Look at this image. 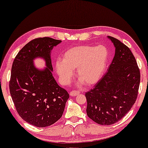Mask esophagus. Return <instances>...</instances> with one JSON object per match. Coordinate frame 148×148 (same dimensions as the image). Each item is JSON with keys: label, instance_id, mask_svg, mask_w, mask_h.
<instances>
[{"label": "esophagus", "instance_id": "obj_1", "mask_svg": "<svg viewBox=\"0 0 148 148\" xmlns=\"http://www.w3.org/2000/svg\"><path fill=\"white\" fill-rule=\"evenodd\" d=\"M79 94V92H78L77 90H72L71 92H70V96H75L77 95H78Z\"/></svg>", "mask_w": 148, "mask_h": 148}]
</instances>
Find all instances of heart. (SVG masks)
<instances>
[{
	"mask_svg": "<svg viewBox=\"0 0 148 148\" xmlns=\"http://www.w3.org/2000/svg\"><path fill=\"white\" fill-rule=\"evenodd\" d=\"M108 48L103 45L79 46L70 48L56 62V68L64 83H67L77 69V78L84 85L92 86L100 81L109 59Z\"/></svg>",
	"mask_w": 148,
	"mask_h": 148,
	"instance_id": "obj_1",
	"label": "heart"
}]
</instances>
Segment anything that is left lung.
Listing matches in <instances>:
<instances>
[{
  "label": "left lung",
  "mask_w": 148,
  "mask_h": 148,
  "mask_svg": "<svg viewBox=\"0 0 148 148\" xmlns=\"http://www.w3.org/2000/svg\"><path fill=\"white\" fill-rule=\"evenodd\" d=\"M115 47V56L107 72L85 94L86 113L98 124L110 125L121 119L136 100L140 73L129 48L108 37Z\"/></svg>",
  "instance_id": "obj_1"
}]
</instances>
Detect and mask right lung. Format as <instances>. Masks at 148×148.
Instances as JSON below:
<instances>
[{
  "label": "right lung",
  "instance_id": "obj_1",
  "mask_svg": "<svg viewBox=\"0 0 148 148\" xmlns=\"http://www.w3.org/2000/svg\"><path fill=\"white\" fill-rule=\"evenodd\" d=\"M62 42L50 37L35 38L19 50L12 67L10 92L19 115L37 127L54 124L64 113L69 94L52 76L50 52ZM44 58L47 68L39 70L32 60Z\"/></svg>",
  "mask_w": 148,
  "mask_h": 148
}]
</instances>
